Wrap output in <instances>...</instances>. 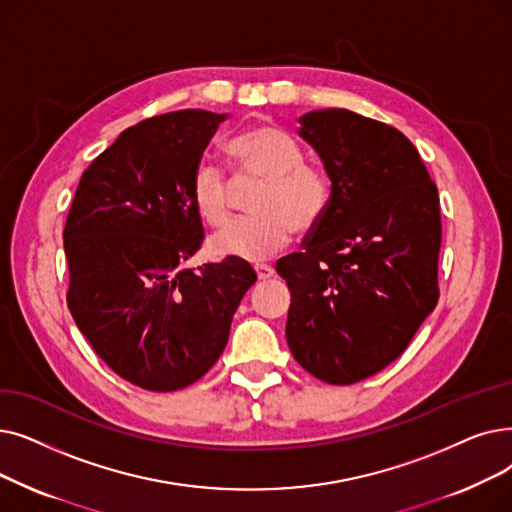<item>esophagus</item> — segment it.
Wrapping results in <instances>:
<instances>
[{
  "label": "esophagus",
  "mask_w": 512,
  "mask_h": 512,
  "mask_svg": "<svg viewBox=\"0 0 512 512\" xmlns=\"http://www.w3.org/2000/svg\"><path fill=\"white\" fill-rule=\"evenodd\" d=\"M255 274H257V280H259V282H265V280H270V278L274 276V268H272V265L257 263V265H255Z\"/></svg>",
  "instance_id": "34e87169"
}]
</instances>
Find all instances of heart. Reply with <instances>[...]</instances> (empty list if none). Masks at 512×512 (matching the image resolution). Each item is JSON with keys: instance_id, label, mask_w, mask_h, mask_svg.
Returning <instances> with one entry per match:
<instances>
[{"instance_id": "obj_1", "label": "heart", "mask_w": 512, "mask_h": 512, "mask_svg": "<svg viewBox=\"0 0 512 512\" xmlns=\"http://www.w3.org/2000/svg\"><path fill=\"white\" fill-rule=\"evenodd\" d=\"M242 182H263L253 201L255 217L211 240V253L244 261H261L282 251L297 232L314 230L330 201L326 173L303 163V148L291 133L259 125L238 133L230 142ZM234 188L226 171L203 159L192 175V201L211 228H224L232 219Z\"/></svg>"}]
</instances>
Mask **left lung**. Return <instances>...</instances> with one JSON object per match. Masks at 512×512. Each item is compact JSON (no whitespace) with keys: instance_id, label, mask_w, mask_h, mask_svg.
I'll return each mask as SVG.
<instances>
[{"instance_id":"8db88e82","label":"left lung","mask_w":512,"mask_h":512,"mask_svg":"<svg viewBox=\"0 0 512 512\" xmlns=\"http://www.w3.org/2000/svg\"><path fill=\"white\" fill-rule=\"evenodd\" d=\"M299 125L330 201L303 251L276 263L291 288L286 343L316 379L351 385L399 358L437 305L439 194L391 125L347 108L311 110Z\"/></svg>"}]
</instances>
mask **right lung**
Returning <instances> with one entry per match:
<instances>
[{"instance_id": "1", "label": "right lung", "mask_w": 512, "mask_h": 512, "mask_svg": "<svg viewBox=\"0 0 512 512\" xmlns=\"http://www.w3.org/2000/svg\"><path fill=\"white\" fill-rule=\"evenodd\" d=\"M226 119L175 110L125 129L83 171L66 217L73 320L110 370L148 391L207 374L257 280L234 257L184 268L203 242L192 175Z\"/></svg>"}]
</instances>
